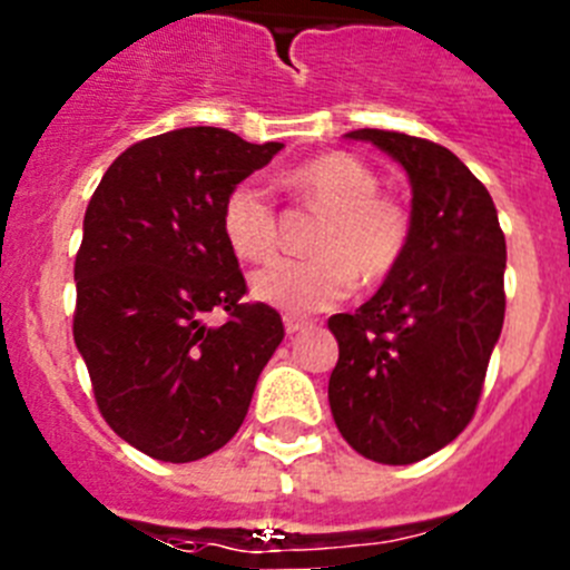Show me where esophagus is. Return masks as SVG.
<instances>
[{
  "mask_svg": "<svg viewBox=\"0 0 570 570\" xmlns=\"http://www.w3.org/2000/svg\"><path fill=\"white\" fill-rule=\"evenodd\" d=\"M305 325H308V322H305V320H296V316H285V331H288L291 336L299 334V331L305 328Z\"/></svg>",
  "mask_w": 570,
  "mask_h": 570,
  "instance_id": "esophagus-1",
  "label": "esophagus"
}]
</instances>
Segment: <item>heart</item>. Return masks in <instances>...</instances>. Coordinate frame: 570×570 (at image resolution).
Masks as SVG:
<instances>
[{
  "instance_id": "heart-1",
  "label": "heart",
  "mask_w": 570,
  "mask_h": 570,
  "mask_svg": "<svg viewBox=\"0 0 570 570\" xmlns=\"http://www.w3.org/2000/svg\"><path fill=\"white\" fill-rule=\"evenodd\" d=\"M305 203L325 214L311 236L305 259H274L250 276L256 299L291 316L334 308L362 285H380L400 268L411 242V214L394 196L380 194V179L356 156L331 150L285 174ZM223 236L239 259L262 262L276 250L279 219L274 196L259 179H242L225 194Z\"/></svg>"
}]
</instances>
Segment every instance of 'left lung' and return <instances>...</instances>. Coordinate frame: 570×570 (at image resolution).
<instances>
[{
	"mask_svg": "<svg viewBox=\"0 0 570 570\" xmlns=\"http://www.w3.org/2000/svg\"><path fill=\"white\" fill-rule=\"evenodd\" d=\"M411 176V242L400 268L328 328L340 360L331 414L356 454L411 465L436 454L476 414L505 320V234L485 185L442 145L360 128Z\"/></svg>",
	"mask_w": 570,
	"mask_h": 570,
	"instance_id": "left-lung-1",
	"label": "left lung"
}]
</instances>
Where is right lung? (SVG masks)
Instances as JSON below:
<instances>
[{
  "label": "right lung",
  "instance_id": "1",
  "mask_svg": "<svg viewBox=\"0 0 570 570\" xmlns=\"http://www.w3.org/2000/svg\"><path fill=\"white\" fill-rule=\"evenodd\" d=\"M279 142L179 128L130 145L85 210L73 262V342L99 414L163 462L214 454L239 431L262 367L285 336L223 236V199ZM219 309L216 330L204 316Z\"/></svg>",
  "mask_w": 570,
  "mask_h": 570
}]
</instances>
